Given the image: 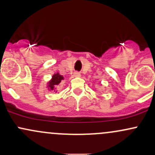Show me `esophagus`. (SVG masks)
<instances>
[{"label": "esophagus", "mask_w": 155, "mask_h": 155, "mask_svg": "<svg viewBox=\"0 0 155 155\" xmlns=\"http://www.w3.org/2000/svg\"><path fill=\"white\" fill-rule=\"evenodd\" d=\"M74 75L75 77H79V76H81V74H80V73H79V72H75L74 74Z\"/></svg>", "instance_id": "esophagus-1"}]
</instances>
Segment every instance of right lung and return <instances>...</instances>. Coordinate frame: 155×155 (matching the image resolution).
I'll use <instances>...</instances> for the list:
<instances>
[{"label": "right lung", "mask_w": 155, "mask_h": 155, "mask_svg": "<svg viewBox=\"0 0 155 155\" xmlns=\"http://www.w3.org/2000/svg\"><path fill=\"white\" fill-rule=\"evenodd\" d=\"M64 77L62 75H60L59 73L54 74L52 76L51 79L49 82L47 83V88L49 90H56V87L61 82L62 80H63ZM57 92V91H56Z\"/></svg>", "instance_id": "obj_1"}]
</instances>
